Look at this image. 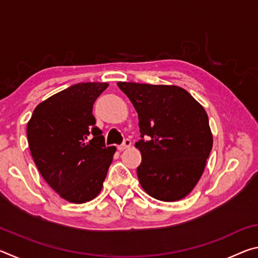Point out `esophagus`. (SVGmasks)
Instances as JSON below:
<instances>
[{"instance_id": "1", "label": "esophagus", "mask_w": 258, "mask_h": 258, "mask_svg": "<svg viewBox=\"0 0 258 258\" xmlns=\"http://www.w3.org/2000/svg\"><path fill=\"white\" fill-rule=\"evenodd\" d=\"M131 145H132V142H131V140L126 139V140H124V142L121 143L120 146L117 147V149H118L119 151H123V150H125V149H127V148H130Z\"/></svg>"}]
</instances>
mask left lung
Listing matches in <instances>:
<instances>
[{"label":"left lung","instance_id":"1","mask_svg":"<svg viewBox=\"0 0 258 258\" xmlns=\"http://www.w3.org/2000/svg\"><path fill=\"white\" fill-rule=\"evenodd\" d=\"M117 85L139 115L142 139L135 147L142 156L137 169L140 184L161 202L186 197L202 177L212 151L207 112L180 86L126 82Z\"/></svg>","mask_w":258,"mask_h":258}]
</instances>
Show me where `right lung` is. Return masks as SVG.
Here are the masks:
<instances>
[{"label": "right lung", "mask_w": 258, "mask_h": 258, "mask_svg": "<svg viewBox=\"0 0 258 258\" xmlns=\"http://www.w3.org/2000/svg\"><path fill=\"white\" fill-rule=\"evenodd\" d=\"M107 83H78L35 108L28 145L41 175L61 198L83 204L100 194L116 147H107L92 113Z\"/></svg>", "instance_id": "add662e5"}]
</instances>
